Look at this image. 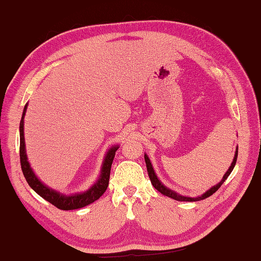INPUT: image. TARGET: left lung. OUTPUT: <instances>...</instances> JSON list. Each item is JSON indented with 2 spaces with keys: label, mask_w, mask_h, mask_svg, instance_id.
<instances>
[{
  "label": "left lung",
  "mask_w": 261,
  "mask_h": 261,
  "mask_svg": "<svg viewBox=\"0 0 261 261\" xmlns=\"http://www.w3.org/2000/svg\"><path fill=\"white\" fill-rule=\"evenodd\" d=\"M237 154H238V149H236V153H235V158H233V161H232L231 166H230V168H229V169H228L227 173L224 174L222 180H221V182H220L219 184H216L215 187H213L212 189H210L208 191L205 192L204 194H202V196L198 197V198H190V197H183V196H179V194H177L176 192H173V191H171V190L167 189V188L165 187V185L161 184L160 180L158 179L155 173H154V169H153V167H152V163H151V161H149V159H148V156L146 155V154H145V162H146L147 173H148V176H149V179H151V182H152V185H153L154 188H155V189L158 190L159 192H161L162 194H165V196L169 197V198H173V199H175V200H179V201H198V200H202V199H205V198L212 196V194H213V193H215L216 191H218V190L220 189L221 185L223 184L224 180H226V179L228 178V176L230 175V173H231L232 169H233V167H235V165H236V161H237Z\"/></svg>",
  "instance_id": "left-lung-1"
}]
</instances>
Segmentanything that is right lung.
<instances>
[{
	"mask_svg": "<svg viewBox=\"0 0 261 261\" xmlns=\"http://www.w3.org/2000/svg\"><path fill=\"white\" fill-rule=\"evenodd\" d=\"M26 107H24L23 116H21L20 124H19V136H20V143H19V156H20V166L21 170H23L24 177L26 178V182L32 188L39 196L42 197L43 199L49 201L51 205H54L57 208L62 211H70V210H77L85 207L87 205L92 204L95 200L102 196L106 190L108 188L109 183V176H110V168H112V163L115 158V153H116L118 146H114L110 148L107 155L105 158L102 170H101V175L98 182H96L93 187L86 192L73 194V196H63L59 192L54 191V190L49 189L46 185H43L40 180L38 179L37 176L31 169L30 163L28 161V156L25 153V141H24V115L26 112Z\"/></svg>",
	"mask_w": 261,
	"mask_h": 261,
	"instance_id": "1",
	"label": "right lung"
}]
</instances>
